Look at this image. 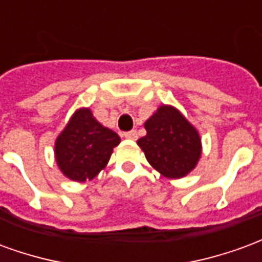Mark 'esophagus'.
<instances>
[{
  "mask_svg": "<svg viewBox=\"0 0 262 262\" xmlns=\"http://www.w3.org/2000/svg\"><path fill=\"white\" fill-rule=\"evenodd\" d=\"M123 137H126V139H130V140H136V139H137L136 130L126 132V133H123Z\"/></svg>",
  "mask_w": 262,
  "mask_h": 262,
  "instance_id": "34e87169",
  "label": "esophagus"
}]
</instances>
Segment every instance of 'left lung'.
Wrapping results in <instances>:
<instances>
[{"instance_id":"1","label":"left lung","mask_w":262,"mask_h":262,"mask_svg":"<svg viewBox=\"0 0 262 262\" xmlns=\"http://www.w3.org/2000/svg\"><path fill=\"white\" fill-rule=\"evenodd\" d=\"M144 127L147 133L137 144L161 176L184 178L196 167L202 156L199 132L176 106L160 105Z\"/></svg>"}]
</instances>
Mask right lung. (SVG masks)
Returning <instances> with one entry per match:
<instances>
[{
	"instance_id": "right-lung-1",
	"label": "right lung",
	"mask_w": 262,
	"mask_h": 262,
	"mask_svg": "<svg viewBox=\"0 0 262 262\" xmlns=\"http://www.w3.org/2000/svg\"><path fill=\"white\" fill-rule=\"evenodd\" d=\"M120 137L101 125L90 108L70 118L54 143V159L63 176L75 182L94 180L106 167Z\"/></svg>"
}]
</instances>
